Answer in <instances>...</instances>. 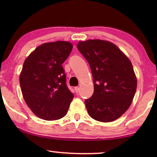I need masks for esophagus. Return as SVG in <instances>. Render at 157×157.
Listing matches in <instances>:
<instances>
[{
	"mask_svg": "<svg viewBox=\"0 0 157 157\" xmlns=\"http://www.w3.org/2000/svg\"><path fill=\"white\" fill-rule=\"evenodd\" d=\"M74 90H75V91H76V93L78 94V92H79V87L76 86V87L74 88Z\"/></svg>",
	"mask_w": 157,
	"mask_h": 157,
	"instance_id": "esophagus-1",
	"label": "esophagus"
}]
</instances>
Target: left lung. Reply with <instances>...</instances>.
Here are the masks:
<instances>
[{
    "instance_id": "left-lung-1",
    "label": "left lung",
    "mask_w": 157,
    "mask_h": 157,
    "mask_svg": "<svg viewBox=\"0 0 157 157\" xmlns=\"http://www.w3.org/2000/svg\"><path fill=\"white\" fill-rule=\"evenodd\" d=\"M77 48L91 69L94 91L85 100L90 117L111 122L126 112L136 93L137 81L130 60L112 43L79 41Z\"/></svg>"
}]
</instances>
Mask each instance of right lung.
Returning a JSON list of instances; mask_svg holds the SVG:
<instances>
[{"label": "right lung", "mask_w": 157, "mask_h": 157, "mask_svg": "<svg viewBox=\"0 0 157 157\" xmlns=\"http://www.w3.org/2000/svg\"><path fill=\"white\" fill-rule=\"evenodd\" d=\"M72 48L67 41L46 43L25 60L20 74L21 91L28 106L38 117L51 121L67 113L74 96L66 85L62 64Z\"/></svg>", "instance_id": "obj_1"}]
</instances>
